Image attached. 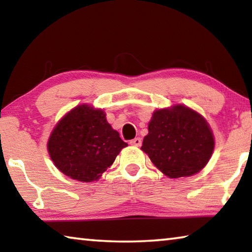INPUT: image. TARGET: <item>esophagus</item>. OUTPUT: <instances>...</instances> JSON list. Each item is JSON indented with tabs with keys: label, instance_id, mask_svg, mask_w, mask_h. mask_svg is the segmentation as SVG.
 Instances as JSON below:
<instances>
[{
	"label": "esophagus",
	"instance_id": "34e87169",
	"mask_svg": "<svg viewBox=\"0 0 252 252\" xmlns=\"http://www.w3.org/2000/svg\"><path fill=\"white\" fill-rule=\"evenodd\" d=\"M141 143H142V141H141V139H140V138H135V139L131 140V141H130V144H131V146H133V147H140V146H141Z\"/></svg>",
	"mask_w": 252,
	"mask_h": 252
}]
</instances>
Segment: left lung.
Wrapping results in <instances>:
<instances>
[{
    "label": "left lung",
    "mask_w": 252,
    "mask_h": 252,
    "mask_svg": "<svg viewBox=\"0 0 252 252\" xmlns=\"http://www.w3.org/2000/svg\"><path fill=\"white\" fill-rule=\"evenodd\" d=\"M148 130L141 150L171 179L201 171L215 149V136L206 119L183 104L156 110Z\"/></svg>",
    "instance_id": "left-lung-1"
}]
</instances>
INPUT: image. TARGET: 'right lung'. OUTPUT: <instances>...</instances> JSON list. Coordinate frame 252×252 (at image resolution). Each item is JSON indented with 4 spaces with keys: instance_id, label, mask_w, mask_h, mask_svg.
I'll return each mask as SVG.
<instances>
[{
    "instance_id": "add662e5",
    "label": "right lung",
    "mask_w": 252,
    "mask_h": 252,
    "mask_svg": "<svg viewBox=\"0 0 252 252\" xmlns=\"http://www.w3.org/2000/svg\"><path fill=\"white\" fill-rule=\"evenodd\" d=\"M126 146L106 121L103 110L80 104L55 125L48 151L55 167L66 177L93 182L99 180Z\"/></svg>"
}]
</instances>
